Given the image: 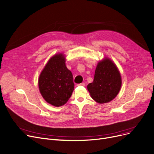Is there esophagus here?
Here are the masks:
<instances>
[{"label":"esophagus","instance_id":"esophagus-1","mask_svg":"<svg viewBox=\"0 0 154 154\" xmlns=\"http://www.w3.org/2000/svg\"><path fill=\"white\" fill-rule=\"evenodd\" d=\"M78 86H79V85H81V86H85V83H80V84H78Z\"/></svg>","mask_w":154,"mask_h":154}]
</instances>
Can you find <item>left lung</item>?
I'll list each match as a JSON object with an SVG mask.
<instances>
[{
  "mask_svg": "<svg viewBox=\"0 0 154 154\" xmlns=\"http://www.w3.org/2000/svg\"><path fill=\"white\" fill-rule=\"evenodd\" d=\"M122 86L120 72L113 61L105 57L98 62L93 82L87 89L91 98L98 103H108L119 94Z\"/></svg>",
  "mask_w": 154,
  "mask_h": 154,
  "instance_id": "8db88e82",
  "label": "left lung"
}]
</instances>
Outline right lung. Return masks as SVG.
<instances>
[{"mask_svg": "<svg viewBox=\"0 0 154 154\" xmlns=\"http://www.w3.org/2000/svg\"><path fill=\"white\" fill-rule=\"evenodd\" d=\"M65 62L63 53L54 54L49 60L38 79L42 97L48 103L56 107L66 103L74 90L72 72Z\"/></svg>", "mask_w": 154, "mask_h": 154, "instance_id": "1", "label": "right lung"}]
</instances>
